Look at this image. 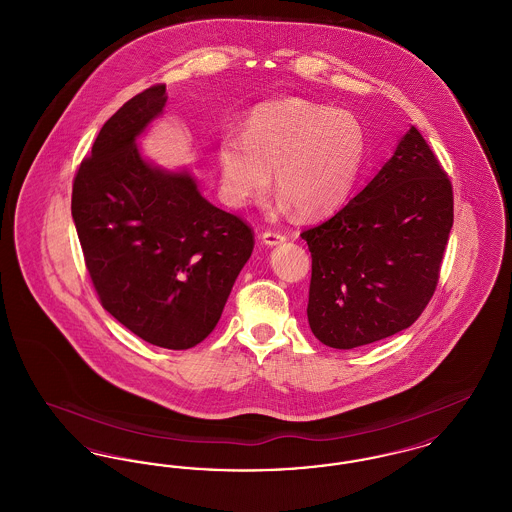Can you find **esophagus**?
<instances>
[{
    "label": "esophagus",
    "instance_id": "34e87169",
    "mask_svg": "<svg viewBox=\"0 0 512 512\" xmlns=\"http://www.w3.org/2000/svg\"><path fill=\"white\" fill-rule=\"evenodd\" d=\"M261 240H263V244L278 245L282 244V242H286V234L274 232V230H265L263 236H261Z\"/></svg>",
    "mask_w": 512,
    "mask_h": 512
}]
</instances>
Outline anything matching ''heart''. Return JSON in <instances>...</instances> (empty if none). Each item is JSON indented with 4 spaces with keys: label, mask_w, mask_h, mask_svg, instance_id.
<instances>
[{
    "label": "heart",
    "mask_w": 512,
    "mask_h": 512,
    "mask_svg": "<svg viewBox=\"0 0 512 512\" xmlns=\"http://www.w3.org/2000/svg\"><path fill=\"white\" fill-rule=\"evenodd\" d=\"M220 194L245 207L274 186L301 217H324L353 192L366 159V134L347 111L305 99L257 107L242 138L219 144Z\"/></svg>",
    "instance_id": "1"
}]
</instances>
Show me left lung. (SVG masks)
Wrapping results in <instances>:
<instances>
[{"instance_id":"8db88e82","label":"left lung","mask_w":512,"mask_h":512,"mask_svg":"<svg viewBox=\"0 0 512 512\" xmlns=\"http://www.w3.org/2000/svg\"><path fill=\"white\" fill-rule=\"evenodd\" d=\"M451 226V180L411 126L359 194L301 232L313 257V334L328 347L353 349L409 328L436 292Z\"/></svg>"}]
</instances>
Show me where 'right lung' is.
<instances>
[{"label": "right lung", "mask_w": 512, "mask_h": 512, "mask_svg": "<svg viewBox=\"0 0 512 512\" xmlns=\"http://www.w3.org/2000/svg\"><path fill=\"white\" fill-rule=\"evenodd\" d=\"M165 103L155 84L103 124L74 174L71 211L103 309L147 343L190 349L215 330L255 234L188 172L142 159L136 138Z\"/></svg>", "instance_id": "1"}]
</instances>
